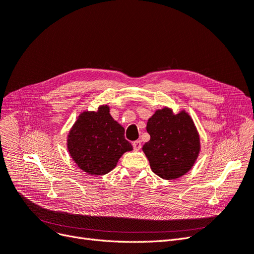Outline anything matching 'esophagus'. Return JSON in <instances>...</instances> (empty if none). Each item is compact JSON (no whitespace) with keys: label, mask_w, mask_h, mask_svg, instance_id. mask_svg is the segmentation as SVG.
Returning <instances> with one entry per match:
<instances>
[{"label":"esophagus","mask_w":254,"mask_h":254,"mask_svg":"<svg viewBox=\"0 0 254 254\" xmlns=\"http://www.w3.org/2000/svg\"><path fill=\"white\" fill-rule=\"evenodd\" d=\"M132 146H133V149H134L135 151L140 150L141 147H142V145H141V142H140V141H134V142L132 143Z\"/></svg>","instance_id":"obj_1"}]
</instances>
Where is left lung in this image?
<instances>
[{"label":"left lung","mask_w":254,"mask_h":254,"mask_svg":"<svg viewBox=\"0 0 254 254\" xmlns=\"http://www.w3.org/2000/svg\"><path fill=\"white\" fill-rule=\"evenodd\" d=\"M150 140L143 145L151 171L160 178L175 180L191 170L200 152V137L190 115L184 110L158 109L148 119Z\"/></svg>","instance_id":"8db88e82"}]
</instances>
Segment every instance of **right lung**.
I'll use <instances>...</instances> for the list:
<instances>
[{
	"mask_svg": "<svg viewBox=\"0 0 254 254\" xmlns=\"http://www.w3.org/2000/svg\"><path fill=\"white\" fill-rule=\"evenodd\" d=\"M125 129L110 114L108 105L97 111H83L67 134V150L74 162L89 175L103 176L117 166L132 146L125 139Z\"/></svg>",
	"mask_w": 254,
	"mask_h": 254,
	"instance_id": "obj_1",
	"label": "right lung"
}]
</instances>
